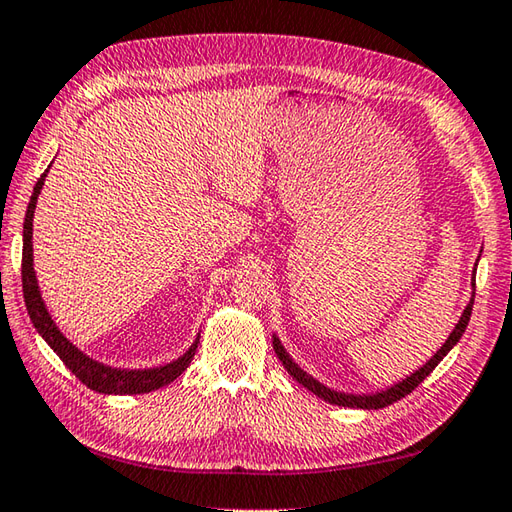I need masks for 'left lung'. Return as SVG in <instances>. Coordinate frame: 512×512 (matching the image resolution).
<instances>
[{
  "instance_id": "1",
  "label": "left lung",
  "mask_w": 512,
  "mask_h": 512,
  "mask_svg": "<svg viewBox=\"0 0 512 512\" xmlns=\"http://www.w3.org/2000/svg\"><path fill=\"white\" fill-rule=\"evenodd\" d=\"M479 262V259H477ZM472 288H475V275H472ZM472 304H475V291H472V297L466 309H463L459 322L454 324L452 333L448 336V340L443 342L441 349L434 353V356L425 362L423 367H418L416 371H412L410 376H405L403 380H398V383H394L392 387L387 389H380V392H374V394H347V392H336V389H331L327 385H322L320 380H315L311 374H306V371L297 365V362L288 356V351L284 349V345L280 342V338L273 336V349L277 353V358L282 360L284 369L291 374L297 383L304 385L309 392H313L315 396H320L322 401H327L331 405H340V407H353V410H380V407H387L392 405L396 401H401V398H405L410 392H414V389L423 383V380L432 374L434 367L439 365V362L448 356L450 349L457 345V342L461 340L463 331H466L468 322H470V315H472Z\"/></svg>"
}]
</instances>
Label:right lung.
Returning <instances> with one entry per match:
<instances>
[{
    "instance_id": "obj_1",
    "label": "right lung",
    "mask_w": 512,
    "mask_h": 512,
    "mask_svg": "<svg viewBox=\"0 0 512 512\" xmlns=\"http://www.w3.org/2000/svg\"><path fill=\"white\" fill-rule=\"evenodd\" d=\"M51 167V165H49ZM49 167H46L44 174L37 179L29 208H26L24 217V244H22V288H24V302L26 311L31 315L33 327L37 333L46 340L55 353H58L60 360L67 365L80 383H85L89 389L100 394H147L154 392V389H161L167 383L179 378L194 358V351L199 345V336L192 342L190 349L172 362L161 367H150V369H120V367H109L105 362H98L89 358L85 351H80L73 342L64 336L58 329V324L53 322L51 313L46 311V304L42 300L40 284H37L35 268H33V215L37 206V197H40L42 185L46 174H49Z\"/></svg>"
}]
</instances>
